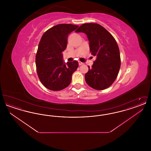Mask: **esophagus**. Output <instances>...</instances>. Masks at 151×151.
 Masks as SVG:
<instances>
[{"label": "esophagus", "instance_id": "34e87169", "mask_svg": "<svg viewBox=\"0 0 151 151\" xmlns=\"http://www.w3.org/2000/svg\"><path fill=\"white\" fill-rule=\"evenodd\" d=\"M83 64H84V63H83V62H80V61H79V65H83Z\"/></svg>", "mask_w": 151, "mask_h": 151}]
</instances>
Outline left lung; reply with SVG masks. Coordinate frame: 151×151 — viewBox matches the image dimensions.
Masks as SVG:
<instances>
[{
    "mask_svg": "<svg viewBox=\"0 0 151 151\" xmlns=\"http://www.w3.org/2000/svg\"><path fill=\"white\" fill-rule=\"evenodd\" d=\"M75 32L86 34L91 54L96 57L85 75L87 84L96 90L108 88L115 81L121 67L119 49L114 38L96 23L83 24Z\"/></svg>",
    "mask_w": 151,
    "mask_h": 151,
    "instance_id": "left-lung-1",
    "label": "left lung"
}]
</instances>
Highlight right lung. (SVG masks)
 Listing matches in <instances>:
<instances>
[{
  "instance_id": "right-lung-1",
  "label": "right lung",
  "mask_w": 151,
  "mask_h": 151,
  "mask_svg": "<svg viewBox=\"0 0 151 151\" xmlns=\"http://www.w3.org/2000/svg\"><path fill=\"white\" fill-rule=\"evenodd\" d=\"M78 27L70 24H58L41 37L36 54V70L41 83L51 91H60L68 86L79 66L77 60L65 63L62 55L68 35Z\"/></svg>"
}]
</instances>
